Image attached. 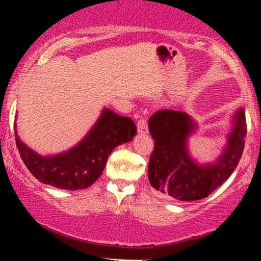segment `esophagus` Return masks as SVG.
<instances>
[{"label":"esophagus","instance_id":"34e87169","mask_svg":"<svg viewBox=\"0 0 261 261\" xmlns=\"http://www.w3.org/2000/svg\"><path fill=\"white\" fill-rule=\"evenodd\" d=\"M137 131H139L140 134H147L148 122H147V119H146L145 116L140 118L139 121H137Z\"/></svg>","mask_w":261,"mask_h":261}]
</instances>
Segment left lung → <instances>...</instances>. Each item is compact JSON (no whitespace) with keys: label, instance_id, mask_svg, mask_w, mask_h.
Masks as SVG:
<instances>
[{"label":"left lung","instance_id":"1","mask_svg":"<svg viewBox=\"0 0 261 261\" xmlns=\"http://www.w3.org/2000/svg\"><path fill=\"white\" fill-rule=\"evenodd\" d=\"M148 128L154 140L148 163L149 184L160 195L180 201L201 200L222 185L238 166L247 136L244 113L239 110L221 157L214 164L199 166L187 151V139L194 128L187 114L158 110L149 118Z\"/></svg>","mask_w":261,"mask_h":261}]
</instances>
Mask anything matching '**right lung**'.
I'll list each match as a JSON object with an SVG mask.
<instances>
[{
	"instance_id": "obj_1",
	"label": "right lung",
	"mask_w": 261,
	"mask_h": 261,
	"mask_svg": "<svg viewBox=\"0 0 261 261\" xmlns=\"http://www.w3.org/2000/svg\"><path fill=\"white\" fill-rule=\"evenodd\" d=\"M14 134L20 158L39 181L64 190H82L99 178L113 149L133 140L136 125L131 118L106 109L79 146L51 157L35 153Z\"/></svg>"
}]
</instances>
